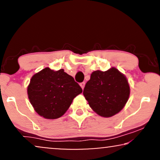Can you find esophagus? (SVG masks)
I'll return each instance as SVG.
<instances>
[{
  "instance_id": "1",
  "label": "esophagus",
  "mask_w": 160,
  "mask_h": 160,
  "mask_svg": "<svg viewBox=\"0 0 160 160\" xmlns=\"http://www.w3.org/2000/svg\"><path fill=\"white\" fill-rule=\"evenodd\" d=\"M80 86L82 89H84V86H85V83H84V82H82V83H80Z\"/></svg>"
}]
</instances>
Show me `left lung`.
Masks as SVG:
<instances>
[{
  "label": "left lung",
  "instance_id": "left-lung-1",
  "mask_svg": "<svg viewBox=\"0 0 160 160\" xmlns=\"http://www.w3.org/2000/svg\"><path fill=\"white\" fill-rule=\"evenodd\" d=\"M130 88L123 73L114 67L91 73L83 94L91 108L97 114L110 118L118 114L128 101Z\"/></svg>",
  "mask_w": 160,
  "mask_h": 160
}]
</instances>
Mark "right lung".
<instances>
[{
    "label": "right lung",
    "instance_id": "right-lung-1",
    "mask_svg": "<svg viewBox=\"0 0 160 160\" xmlns=\"http://www.w3.org/2000/svg\"><path fill=\"white\" fill-rule=\"evenodd\" d=\"M82 92L79 84L63 69L48 67L32 76L28 86V99L39 115L57 119L65 114L73 99Z\"/></svg>",
    "mask_w": 160,
    "mask_h": 160
}]
</instances>
